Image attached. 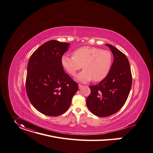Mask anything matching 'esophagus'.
Wrapping results in <instances>:
<instances>
[{
    "instance_id": "34e87169",
    "label": "esophagus",
    "mask_w": 153,
    "mask_h": 153,
    "mask_svg": "<svg viewBox=\"0 0 153 153\" xmlns=\"http://www.w3.org/2000/svg\"><path fill=\"white\" fill-rule=\"evenodd\" d=\"M83 87H84V86H83L82 85H81V84H79V89L82 88Z\"/></svg>"
}]
</instances>
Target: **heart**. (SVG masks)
Masks as SVG:
<instances>
[{
    "instance_id": "1",
    "label": "heart",
    "mask_w": 153,
    "mask_h": 153,
    "mask_svg": "<svg viewBox=\"0 0 153 153\" xmlns=\"http://www.w3.org/2000/svg\"><path fill=\"white\" fill-rule=\"evenodd\" d=\"M60 62L65 70L73 76L83 67L84 69L77 76L78 80L86 82L93 79L94 82H100L106 77L110 70L112 55L107 50L83 46L73 52V57L62 55Z\"/></svg>"
}]
</instances>
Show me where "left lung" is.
Here are the masks:
<instances>
[{
    "label": "left lung",
    "instance_id": "1",
    "mask_svg": "<svg viewBox=\"0 0 153 153\" xmlns=\"http://www.w3.org/2000/svg\"><path fill=\"white\" fill-rule=\"evenodd\" d=\"M114 55V62L105 79L98 85L90 86L87 105L90 112L107 117L119 111L126 102L132 86V74L126 55L112 45L106 44Z\"/></svg>",
    "mask_w": 153,
    "mask_h": 153
}]
</instances>
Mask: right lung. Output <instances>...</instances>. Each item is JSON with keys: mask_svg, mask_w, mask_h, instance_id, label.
Returning <instances> with one entry per match:
<instances>
[{"mask_svg": "<svg viewBox=\"0 0 153 153\" xmlns=\"http://www.w3.org/2000/svg\"><path fill=\"white\" fill-rule=\"evenodd\" d=\"M69 43L50 40L31 55L25 88L33 106L41 114L57 117L64 114L79 89L78 84L63 70L61 57Z\"/></svg>", "mask_w": 153, "mask_h": 153, "instance_id": "add662e5", "label": "right lung"}]
</instances>
